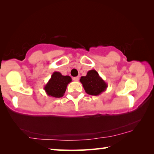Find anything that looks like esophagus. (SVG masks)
<instances>
[{"label": "esophagus", "instance_id": "esophagus-1", "mask_svg": "<svg viewBox=\"0 0 154 154\" xmlns=\"http://www.w3.org/2000/svg\"><path fill=\"white\" fill-rule=\"evenodd\" d=\"M72 79H73L74 82H78V81H79V77H76L72 78Z\"/></svg>", "mask_w": 154, "mask_h": 154}]
</instances>
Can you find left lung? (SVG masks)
Segmentation results:
<instances>
[{"mask_svg":"<svg viewBox=\"0 0 154 154\" xmlns=\"http://www.w3.org/2000/svg\"><path fill=\"white\" fill-rule=\"evenodd\" d=\"M80 82L82 83L88 94L98 96L105 92L108 87L107 83L98 75L94 69L90 70L85 76L81 77Z\"/></svg>","mask_w":154,"mask_h":154,"instance_id":"obj_1","label":"left lung"}]
</instances>
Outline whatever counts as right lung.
<instances>
[{
    "label": "right lung",
    "mask_w": 154,
    "mask_h": 154,
    "mask_svg": "<svg viewBox=\"0 0 154 154\" xmlns=\"http://www.w3.org/2000/svg\"><path fill=\"white\" fill-rule=\"evenodd\" d=\"M71 82L72 79L70 76H64L60 72L55 71L44 86V90L49 96L60 98L64 96L68 84Z\"/></svg>",
    "instance_id": "right-lung-1"
}]
</instances>
